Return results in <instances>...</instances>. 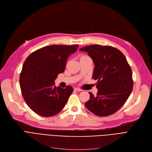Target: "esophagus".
Returning a JSON list of instances; mask_svg holds the SVG:
<instances>
[{"label": "esophagus", "instance_id": "esophagus-1", "mask_svg": "<svg viewBox=\"0 0 152 152\" xmlns=\"http://www.w3.org/2000/svg\"><path fill=\"white\" fill-rule=\"evenodd\" d=\"M75 91H78V92H80V91H82V89H80V88H78V87H75V88L74 89Z\"/></svg>", "mask_w": 152, "mask_h": 152}]
</instances>
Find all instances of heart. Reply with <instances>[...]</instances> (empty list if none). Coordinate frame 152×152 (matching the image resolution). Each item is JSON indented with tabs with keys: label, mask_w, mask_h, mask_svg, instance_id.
<instances>
[{
	"label": "heart",
	"mask_w": 152,
	"mask_h": 152,
	"mask_svg": "<svg viewBox=\"0 0 152 152\" xmlns=\"http://www.w3.org/2000/svg\"><path fill=\"white\" fill-rule=\"evenodd\" d=\"M83 57H86V56H83Z\"/></svg>",
	"instance_id": "b5f03b06"
}]
</instances>
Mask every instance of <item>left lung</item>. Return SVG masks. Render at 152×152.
I'll return each instance as SVG.
<instances>
[{
	"instance_id": "obj_1",
	"label": "left lung",
	"mask_w": 152,
	"mask_h": 152,
	"mask_svg": "<svg viewBox=\"0 0 152 152\" xmlns=\"http://www.w3.org/2000/svg\"><path fill=\"white\" fill-rule=\"evenodd\" d=\"M94 65L92 78L97 80L96 95L89 92L86 108L99 116L112 115L120 109L129 98L133 88L132 73L123 53L116 48L98 44L86 46Z\"/></svg>"
}]
</instances>
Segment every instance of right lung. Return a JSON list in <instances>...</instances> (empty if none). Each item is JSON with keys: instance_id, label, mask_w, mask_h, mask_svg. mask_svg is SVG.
<instances>
[{"instance_id": "right-lung-1", "label": "right lung", "mask_w": 152, "mask_h": 152, "mask_svg": "<svg viewBox=\"0 0 152 152\" xmlns=\"http://www.w3.org/2000/svg\"><path fill=\"white\" fill-rule=\"evenodd\" d=\"M77 47L78 45L44 47L31 53L24 62L20 76L21 94L28 107L37 115L53 116L66 105L73 87H57L55 80L65 71L68 57Z\"/></svg>"}]
</instances>
